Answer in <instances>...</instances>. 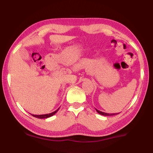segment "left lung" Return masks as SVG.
<instances>
[{"label": "left lung", "instance_id": "8db88e82", "mask_svg": "<svg viewBox=\"0 0 153 153\" xmlns=\"http://www.w3.org/2000/svg\"><path fill=\"white\" fill-rule=\"evenodd\" d=\"M96 111H97V113H98L100 114V115H105V116H111V115H117L120 113H104V112H102V111H98V109L96 108Z\"/></svg>", "mask_w": 153, "mask_h": 153}]
</instances>
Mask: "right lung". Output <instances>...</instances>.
Masks as SVG:
<instances>
[{"label":"right lung","mask_w":153,"mask_h":153,"mask_svg":"<svg viewBox=\"0 0 153 153\" xmlns=\"http://www.w3.org/2000/svg\"><path fill=\"white\" fill-rule=\"evenodd\" d=\"M59 108H58V109H56V111H55L53 113H48V114H45V115H33V114H32V115L34 117L38 118V119H46V118L50 117H51V116L55 115V114L59 111Z\"/></svg>","instance_id":"add662e5"}]
</instances>
